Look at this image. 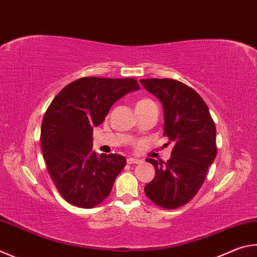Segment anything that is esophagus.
I'll list each match as a JSON object with an SVG mask.
<instances>
[{
	"mask_svg": "<svg viewBox=\"0 0 257 257\" xmlns=\"http://www.w3.org/2000/svg\"><path fill=\"white\" fill-rule=\"evenodd\" d=\"M127 163L128 164H139V163H142V160H139V158H135V157H129L127 158Z\"/></svg>",
	"mask_w": 257,
	"mask_h": 257,
	"instance_id": "34e87169",
	"label": "esophagus"
}]
</instances>
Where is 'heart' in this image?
Here are the masks:
<instances>
[{
	"label": "heart",
	"mask_w": 257,
	"mask_h": 257,
	"mask_svg": "<svg viewBox=\"0 0 257 257\" xmlns=\"http://www.w3.org/2000/svg\"><path fill=\"white\" fill-rule=\"evenodd\" d=\"M148 102H152V101H151V100H148V99L141 100V101H138V102H137L136 106H138V105H143V104H146V103H148Z\"/></svg>",
	"instance_id": "heart-1"
}]
</instances>
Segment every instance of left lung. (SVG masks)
<instances>
[{
	"instance_id": "1",
	"label": "left lung",
	"mask_w": 257,
	"mask_h": 257,
	"mask_svg": "<svg viewBox=\"0 0 257 257\" xmlns=\"http://www.w3.org/2000/svg\"><path fill=\"white\" fill-rule=\"evenodd\" d=\"M139 82L161 101L163 135L173 143L166 163L146 160L155 167L156 175L145 186V194L164 209L179 208L198 193L216 158V127L206 102L193 88L171 78Z\"/></svg>"
}]
</instances>
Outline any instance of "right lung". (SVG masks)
Here are the masks:
<instances>
[{
  "instance_id": "add662e5",
  "label": "right lung",
  "mask_w": 257,
  "mask_h": 257,
  "mask_svg": "<svg viewBox=\"0 0 257 257\" xmlns=\"http://www.w3.org/2000/svg\"><path fill=\"white\" fill-rule=\"evenodd\" d=\"M141 88L134 78L82 77L51 101L41 124V148L51 179L73 206L90 209L110 194L127 164L119 154L93 151V128L116 101Z\"/></svg>"
}]
</instances>
